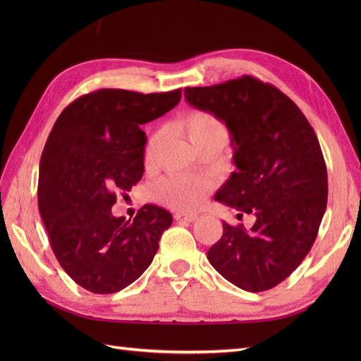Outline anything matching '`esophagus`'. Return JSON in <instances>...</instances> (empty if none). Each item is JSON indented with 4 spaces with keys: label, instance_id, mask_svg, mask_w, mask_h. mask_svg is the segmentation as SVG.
Wrapping results in <instances>:
<instances>
[{
    "label": "esophagus",
    "instance_id": "esophagus-1",
    "mask_svg": "<svg viewBox=\"0 0 361 361\" xmlns=\"http://www.w3.org/2000/svg\"><path fill=\"white\" fill-rule=\"evenodd\" d=\"M174 220L194 223V221L199 220V215L197 214H176V215H174Z\"/></svg>",
    "mask_w": 361,
    "mask_h": 361
}]
</instances>
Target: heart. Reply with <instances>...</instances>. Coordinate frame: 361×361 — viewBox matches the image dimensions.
I'll list each match as a JSON object with an SVG mask.
<instances>
[{
    "label": "heart",
    "mask_w": 361,
    "mask_h": 361,
    "mask_svg": "<svg viewBox=\"0 0 361 361\" xmlns=\"http://www.w3.org/2000/svg\"><path fill=\"white\" fill-rule=\"evenodd\" d=\"M180 134L185 135L195 150L209 146H224L227 140V129L215 114L203 110H191L180 116L174 122ZM164 141V130H157L150 135L145 149V162L152 167L157 161ZM211 185L192 178L171 176L158 185V199L171 209L192 211L204 202Z\"/></svg>",
    "instance_id": "heart-1"
}]
</instances>
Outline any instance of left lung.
Instances as JSON below:
<instances>
[{"label":"left lung","instance_id":"1","mask_svg":"<svg viewBox=\"0 0 361 361\" xmlns=\"http://www.w3.org/2000/svg\"><path fill=\"white\" fill-rule=\"evenodd\" d=\"M183 93L231 133L238 170L215 200L256 216L250 231L223 223L207 259L238 288L272 289L297 269L318 236L329 195L318 137L285 93L250 75Z\"/></svg>","mask_w":361,"mask_h":361}]
</instances>
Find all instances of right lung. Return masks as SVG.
<instances>
[{
	"instance_id": "right-lung-1",
	"label": "right lung",
	"mask_w": 361,
	"mask_h": 361,
	"mask_svg": "<svg viewBox=\"0 0 361 361\" xmlns=\"http://www.w3.org/2000/svg\"><path fill=\"white\" fill-rule=\"evenodd\" d=\"M180 96V89H101L69 104L54 125L40 158L39 211L59 264L81 288L118 292L154 260L171 214L145 204L126 220L111 207L143 176L140 125L169 113Z\"/></svg>"
}]
</instances>
